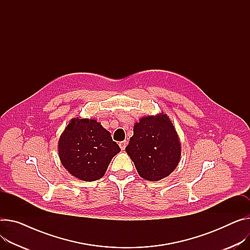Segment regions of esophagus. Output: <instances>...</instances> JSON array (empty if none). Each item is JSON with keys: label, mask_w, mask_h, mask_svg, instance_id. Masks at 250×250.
I'll list each match as a JSON object with an SVG mask.
<instances>
[{"label": "esophagus", "mask_w": 250, "mask_h": 250, "mask_svg": "<svg viewBox=\"0 0 250 250\" xmlns=\"http://www.w3.org/2000/svg\"><path fill=\"white\" fill-rule=\"evenodd\" d=\"M119 146H120V148H121L122 150H124V149L126 148V146H127V142H126V141H122V142L119 143Z\"/></svg>", "instance_id": "obj_1"}]
</instances>
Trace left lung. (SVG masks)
Segmentation results:
<instances>
[{
	"label": "left lung",
	"mask_w": 250,
	"mask_h": 250,
	"mask_svg": "<svg viewBox=\"0 0 250 250\" xmlns=\"http://www.w3.org/2000/svg\"><path fill=\"white\" fill-rule=\"evenodd\" d=\"M180 142L166 115L142 118L126 147L139 175L149 181L168 176L178 165Z\"/></svg>",
	"instance_id": "1"
}]
</instances>
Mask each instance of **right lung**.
<instances>
[{"mask_svg": "<svg viewBox=\"0 0 250 250\" xmlns=\"http://www.w3.org/2000/svg\"><path fill=\"white\" fill-rule=\"evenodd\" d=\"M120 150L110 132L94 119H72L59 140L63 166L84 181L101 178Z\"/></svg>", "mask_w": 250, "mask_h": 250, "instance_id": "right-lung-1", "label": "right lung"}]
</instances>
